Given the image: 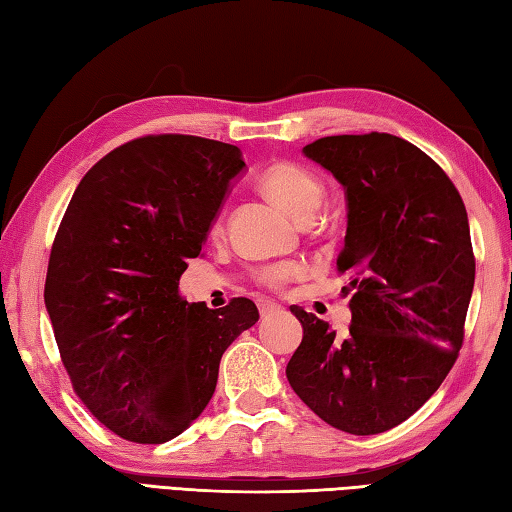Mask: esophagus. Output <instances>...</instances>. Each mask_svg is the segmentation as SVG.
I'll return each mask as SVG.
<instances>
[{
	"mask_svg": "<svg viewBox=\"0 0 512 512\" xmlns=\"http://www.w3.org/2000/svg\"><path fill=\"white\" fill-rule=\"evenodd\" d=\"M277 312H281L279 303H275V301H262V303H259V314H262V319L270 317V314H277Z\"/></svg>",
	"mask_w": 512,
	"mask_h": 512,
	"instance_id": "34e87169",
	"label": "esophagus"
}]
</instances>
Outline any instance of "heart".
<instances>
[{
    "instance_id": "obj_1",
    "label": "heart",
    "mask_w": 512,
    "mask_h": 512,
    "mask_svg": "<svg viewBox=\"0 0 512 512\" xmlns=\"http://www.w3.org/2000/svg\"><path fill=\"white\" fill-rule=\"evenodd\" d=\"M259 189L266 193L281 209L288 211L299 222L310 220L323 200V184L312 171L295 165V162L277 160L268 165L259 176ZM299 266H275L264 270L262 279L268 286H281L288 279L299 275Z\"/></svg>"
}]
</instances>
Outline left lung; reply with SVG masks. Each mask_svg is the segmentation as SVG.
Returning <instances> with one entry per match:
<instances>
[{"instance_id":"obj_1","label":"left lung","mask_w":512,"mask_h":512,"mask_svg":"<svg viewBox=\"0 0 512 512\" xmlns=\"http://www.w3.org/2000/svg\"><path fill=\"white\" fill-rule=\"evenodd\" d=\"M303 156L345 191L336 266L352 273V323L336 339L292 306L303 339L286 376L323 422L374 436L413 416L458 358L475 284L469 217L447 173L398 136H325Z\"/></svg>"}]
</instances>
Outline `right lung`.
Instances as JSON below:
<instances>
[{
    "mask_svg": "<svg viewBox=\"0 0 512 512\" xmlns=\"http://www.w3.org/2000/svg\"><path fill=\"white\" fill-rule=\"evenodd\" d=\"M235 145L200 136L136 138L85 173L54 237L46 290L54 339L74 391L129 442H169L200 416L222 354L259 319L178 295L231 180Z\"/></svg>",
    "mask_w": 512,
    "mask_h": 512,
    "instance_id": "obj_1",
    "label": "right lung"
}]
</instances>
